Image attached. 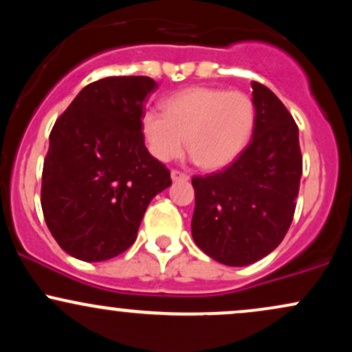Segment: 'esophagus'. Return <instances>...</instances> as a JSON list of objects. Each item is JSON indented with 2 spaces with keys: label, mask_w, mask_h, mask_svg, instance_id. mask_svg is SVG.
I'll return each instance as SVG.
<instances>
[{
  "label": "esophagus",
  "mask_w": 352,
  "mask_h": 352,
  "mask_svg": "<svg viewBox=\"0 0 352 352\" xmlns=\"http://www.w3.org/2000/svg\"><path fill=\"white\" fill-rule=\"evenodd\" d=\"M170 175H172V180L173 182H187L190 179L188 173L180 172V170H172Z\"/></svg>",
  "instance_id": "1"
}]
</instances>
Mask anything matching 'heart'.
Returning a JSON list of instances; mask_svg holds the SVG:
<instances>
[{"label": "heart", "instance_id": "obj_1", "mask_svg": "<svg viewBox=\"0 0 352 352\" xmlns=\"http://www.w3.org/2000/svg\"><path fill=\"white\" fill-rule=\"evenodd\" d=\"M256 122L253 99L241 91L188 87L165 99L164 114L145 111L140 129L155 159L168 162L187 148L207 170L223 168L248 145Z\"/></svg>", "mask_w": 352, "mask_h": 352}]
</instances>
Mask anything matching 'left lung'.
Instances as JSON below:
<instances>
[{"label":"left lung","mask_w":352,"mask_h":352,"mask_svg":"<svg viewBox=\"0 0 352 352\" xmlns=\"http://www.w3.org/2000/svg\"><path fill=\"white\" fill-rule=\"evenodd\" d=\"M253 139L223 170L193 177L192 236L228 266L261 260L281 243L296 208L302 157L298 125L268 87L253 82Z\"/></svg>","instance_id":"obj_1"}]
</instances>
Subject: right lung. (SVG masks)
Instances as JSON below:
<instances>
[{
	"mask_svg": "<svg viewBox=\"0 0 352 352\" xmlns=\"http://www.w3.org/2000/svg\"><path fill=\"white\" fill-rule=\"evenodd\" d=\"M157 87L147 76L99 79L76 96L52 127L41 207L51 235L78 260L124 253L151 200L172 185L140 129L144 100Z\"/></svg>",
	"mask_w": 352,
	"mask_h": 352,
	"instance_id": "right-lung-1",
	"label": "right lung"
}]
</instances>
